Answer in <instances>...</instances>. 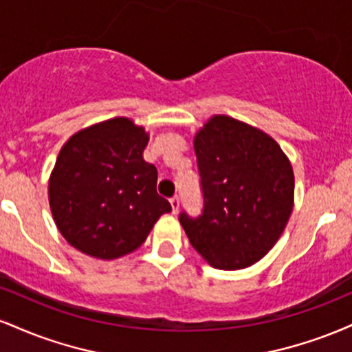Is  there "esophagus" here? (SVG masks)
<instances>
[{
	"label": "esophagus",
	"instance_id": "1",
	"mask_svg": "<svg viewBox=\"0 0 352 352\" xmlns=\"http://www.w3.org/2000/svg\"><path fill=\"white\" fill-rule=\"evenodd\" d=\"M170 205H172V212H173V213L179 212V207H180L179 197H172V199H170Z\"/></svg>",
	"mask_w": 352,
	"mask_h": 352
}]
</instances>
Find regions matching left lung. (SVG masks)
I'll use <instances>...</instances> for the list:
<instances>
[{
  "instance_id": "left-lung-1",
  "label": "left lung",
  "mask_w": 352,
  "mask_h": 352,
  "mask_svg": "<svg viewBox=\"0 0 352 352\" xmlns=\"http://www.w3.org/2000/svg\"><path fill=\"white\" fill-rule=\"evenodd\" d=\"M204 212L179 220L210 266L241 270L260 261L285 232L294 175L276 140L230 116L210 117L193 137Z\"/></svg>"
}]
</instances>
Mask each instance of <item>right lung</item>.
Wrapping results in <instances>:
<instances>
[{"label":"right lung","instance_id":"1","mask_svg":"<svg viewBox=\"0 0 352 352\" xmlns=\"http://www.w3.org/2000/svg\"><path fill=\"white\" fill-rule=\"evenodd\" d=\"M148 134L127 117L89 125L60 148L47 185L60 235L76 250L116 260L144 243L172 210L157 193V168L144 160Z\"/></svg>","mask_w":352,"mask_h":352}]
</instances>
